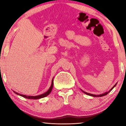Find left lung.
<instances>
[{
	"mask_svg": "<svg viewBox=\"0 0 126 126\" xmlns=\"http://www.w3.org/2000/svg\"><path fill=\"white\" fill-rule=\"evenodd\" d=\"M117 84V83H116ZM116 84H115V85L113 86V87L112 88L110 89V90L109 91H108V92H105V93H104V94H98V95H97V94H89V93H87V92H84V91H82V92H83L84 94H88V95H89V96H93V97H102V96H106V95H107V94L109 92H111V91L113 89V88H114L115 86L116 85Z\"/></svg>",
	"mask_w": 126,
	"mask_h": 126,
	"instance_id": "left-lung-1",
	"label": "left lung"
}]
</instances>
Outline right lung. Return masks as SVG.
Returning a JSON list of instances; mask_svg holds the SVG:
<instances>
[{"label": "right lung", "mask_w": 126, "mask_h": 126, "mask_svg": "<svg viewBox=\"0 0 126 126\" xmlns=\"http://www.w3.org/2000/svg\"><path fill=\"white\" fill-rule=\"evenodd\" d=\"M53 78H54V77H53ZM53 78L52 79V81H51V84L50 87L49 88V89H48V91H47V92H46L45 93H44V94H40V95L35 96H27V95H25V94H19V93H17V92H15V91H13V92H14L15 94H18V95L22 96V97H25V98H26V99H41V98L46 97V96H48L50 94L51 91H52L53 87Z\"/></svg>", "instance_id": "obj_1"}]
</instances>
